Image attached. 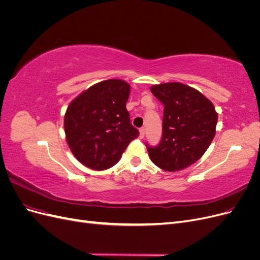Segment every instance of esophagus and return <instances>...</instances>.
<instances>
[{
	"label": "esophagus",
	"mask_w": 260,
	"mask_h": 260,
	"mask_svg": "<svg viewBox=\"0 0 260 260\" xmlns=\"http://www.w3.org/2000/svg\"><path fill=\"white\" fill-rule=\"evenodd\" d=\"M145 136V129L144 128H141L140 129V139H143Z\"/></svg>",
	"instance_id": "esophagus-1"
}]
</instances>
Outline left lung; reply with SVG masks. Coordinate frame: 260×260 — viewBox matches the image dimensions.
<instances>
[{"label":"left lung","instance_id":"8db88e82","mask_svg":"<svg viewBox=\"0 0 260 260\" xmlns=\"http://www.w3.org/2000/svg\"><path fill=\"white\" fill-rule=\"evenodd\" d=\"M151 92L165 108L161 141L156 147L147 146L149 158L166 171L187 168L201 158L215 138V106L199 90L180 82L154 84Z\"/></svg>","mask_w":260,"mask_h":260}]
</instances>
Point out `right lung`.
I'll use <instances>...</instances> for the list:
<instances>
[{
    "label": "right lung",
    "mask_w": 260,
    "mask_h": 260,
    "mask_svg": "<svg viewBox=\"0 0 260 260\" xmlns=\"http://www.w3.org/2000/svg\"><path fill=\"white\" fill-rule=\"evenodd\" d=\"M130 84L108 79L81 92L67 107L64 129L76 158L93 170H104L120 159L139 131L130 122L125 104Z\"/></svg>",
    "instance_id": "add662e5"
}]
</instances>
